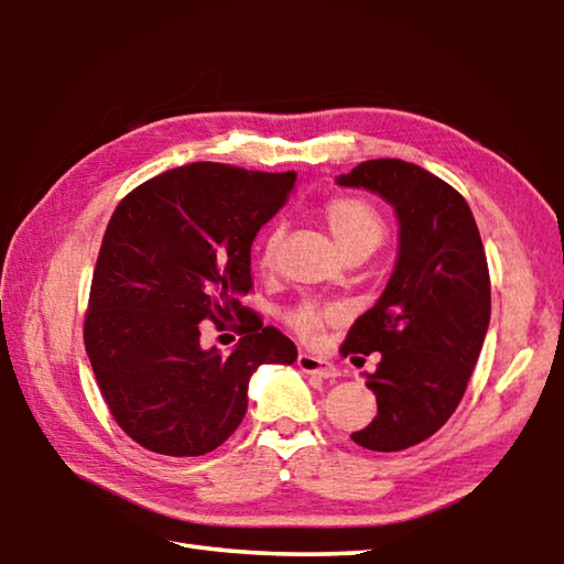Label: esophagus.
Returning a JSON list of instances; mask_svg holds the SVG:
<instances>
[{
	"label": "esophagus",
	"instance_id": "esophagus-1",
	"mask_svg": "<svg viewBox=\"0 0 564 564\" xmlns=\"http://www.w3.org/2000/svg\"><path fill=\"white\" fill-rule=\"evenodd\" d=\"M299 368L303 370V373H313V376H318V378L338 376V368L333 366V362L323 360L321 356H311V352H301V356H299Z\"/></svg>",
	"mask_w": 564,
	"mask_h": 564
}]
</instances>
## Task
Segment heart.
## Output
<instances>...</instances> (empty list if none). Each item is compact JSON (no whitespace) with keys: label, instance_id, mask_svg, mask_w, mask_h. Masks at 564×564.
<instances>
[{"label":"heart","instance_id":"1","mask_svg":"<svg viewBox=\"0 0 564 564\" xmlns=\"http://www.w3.org/2000/svg\"><path fill=\"white\" fill-rule=\"evenodd\" d=\"M326 224L333 236V241L338 243L340 253L346 256L356 248H376L380 246L386 236V224L373 206L360 202V198H333L326 206ZM281 231L273 228V231L265 234L263 246H261V263L271 265L275 259V248H279ZM330 313H321L313 308V305H305L299 313H295V328H299L303 336H316L321 330L323 321H326Z\"/></svg>","mask_w":564,"mask_h":564}]
</instances>
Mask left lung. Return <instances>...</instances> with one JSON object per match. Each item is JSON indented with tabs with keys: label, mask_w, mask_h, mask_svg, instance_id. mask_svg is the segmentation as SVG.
I'll return each mask as SVG.
<instances>
[{
	"label": "left lung",
	"mask_w": 564,
	"mask_h": 564,
	"mask_svg": "<svg viewBox=\"0 0 564 564\" xmlns=\"http://www.w3.org/2000/svg\"><path fill=\"white\" fill-rule=\"evenodd\" d=\"M338 186L393 206L398 256L386 291L352 323L343 352H380L366 386L378 415L352 433L368 451L395 453L431 437L463 400L490 326V273L470 206L423 166L362 161Z\"/></svg>",
	"instance_id": "8db88e82"
}]
</instances>
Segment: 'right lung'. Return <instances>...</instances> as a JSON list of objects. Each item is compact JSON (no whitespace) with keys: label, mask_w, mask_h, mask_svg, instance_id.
Here are the masks:
<instances>
[{"label":"right lung","mask_w":564,"mask_h":564,"mask_svg":"<svg viewBox=\"0 0 564 564\" xmlns=\"http://www.w3.org/2000/svg\"><path fill=\"white\" fill-rule=\"evenodd\" d=\"M295 171L198 161L133 188L104 234L84 343L121 431L147 451L196 457L241 425L263 362L291 366L293 340L248 313L251 246L283 206ZM242 321L228 357L202 349L197 323Z\"/></svg>","instance_id":"1"}]
</instances>
